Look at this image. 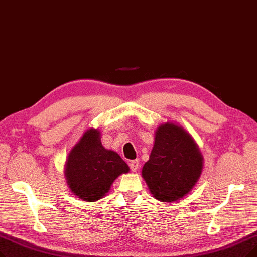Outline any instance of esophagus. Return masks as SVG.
I'll list each match as a JSON object with an SVG mask.
<instances>
[{
	"mask_svg": "<svg viewBox=\"0 0 257 257\" xmlns=\"http://www.w3.org/2000/svg\"><path fill=\"white\" fill-rule=\"evenodd\" d=\"M129 166H130V169H131V171L136 172V171L140 168V161H139V160L131 161V162H130V164H129Z\"/></svg>",
	"mask_w": 257,
	"mask_h": 257,
	"instance_id": "obj_1",
	"label": "esophagus"
}]
</instances>
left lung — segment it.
<instances>
[{
    "label": "left lung",
    "instance_id": "obj_1",
    "mask_svg": "<svg viewBox=\"0 0 257 257\" xmlns=\"http://www.w3.org/2000/svg\"><path fill=\"white\" fill-rule=\"evenodd\" d=\"M203 155L189 133L166 122L155 130L154 145L142 169L153 197L173 203L191 191L203 171Z\"/></svg>",
    "mask_w": 257,
    "mask_h": 257
}]
</instances>
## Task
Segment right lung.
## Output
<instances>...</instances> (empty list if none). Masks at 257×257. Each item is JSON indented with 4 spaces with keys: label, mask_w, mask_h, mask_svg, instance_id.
<instances>
[{
    "label": "right lung",
    "mask_w": 257,
    "mask_h": 257,
    "mask_svg": "<svg viewBox=\"0 0 257 257\" xmlns=\"http://www.w3.org/2000/svg\"><path fill=\"white\" fill-rule=\"evenodd\" d=\"M120 156L103 147L98 129H88L68 154L65 177L71 192L86 202L103 198L116 178L128 173Z\"/></svg>",
    "instance_id": "right-lung-1"
}]
</instances>
